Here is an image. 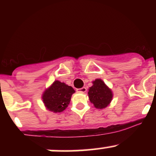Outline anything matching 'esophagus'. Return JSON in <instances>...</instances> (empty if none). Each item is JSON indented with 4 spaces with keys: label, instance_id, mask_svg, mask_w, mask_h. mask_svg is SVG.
<instances>
[{
    "label": "esophagus",
    "instance_id": "obj_1",
    "mask_svg": "<svg viewBox=\"0 0 156 156\" xmlns=\"http://www.w3.org/2000/svg\"><path fill=\"white\" fill-rule=\"evenodd\" d=\"M76 91L78 92H80V93H85L86 92H87V88H86V87H82V88L77 89Z\"/></svg>",
    "mask_w": 156,
    "mask_h": 156
}]
</instances>
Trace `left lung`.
Listing matches in <instances>:
<instances>
[{"mask_svg": "<svg viewBox=\"0 0 156 156\" xmlns=\"http://www.w3.org/2000/svg\"><path fill=\"white\" fill-rule=\"evenodd\" d=\"M89 101L98 109L106 108L113 98V92L108 86L101 78L92 81V86L88 90Z\"/></svg>", "mask_w": 156, "mask_h": 156, "instance_id": "1", "label": "left lung"}]
</instances>
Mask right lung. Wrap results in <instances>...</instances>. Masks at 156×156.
Wrapping results in <instances>:
<instances>
[{
  "mask_svg": "<svg viewBox=\"0 0 156 156\" xmlns=\"http://www.w3.org/2000/svg\"><path fill=\"white\" fill-rule=\"evenodd\" d=\"M75 92L72 87L56 80L42 93V102L48 111L61 113L67 108Z\"/></svg>",
  "mask_w": 156,
  "mask_h": 156,
  "instance_id": "1",
  "label": "right lung"
}]
</instances>
